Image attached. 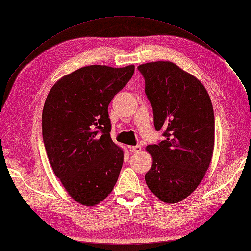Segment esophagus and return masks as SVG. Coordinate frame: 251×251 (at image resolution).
<instances>
[{"label":"esophagus","mask_w":251,"mask_h":251,"mask_svg":"<svg viewBox=\"0 0 251 251\" xmlns=\"http://www.w3.org/2000/svg\"><path fill=\"white\" fill-rule=\"evenodd\" d=\"M129 150L131 152H139L141 150H143V148L140 146H132V147H129Z\"/></svg>","instance_id":"obj_1"}]
</instances>
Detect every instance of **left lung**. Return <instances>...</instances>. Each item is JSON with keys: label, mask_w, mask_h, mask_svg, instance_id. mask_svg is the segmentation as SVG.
I'll return each instance as SVG.
<instances>
[{"label": "left lung", "mask_w": 251, "mask_h": 251, "mask_svg": "<svg viewBox=\"0 0 251 251\" xmlns=\"http://www.w3.org/2000/svg\"><path fill=\"white\" fill-rule=\"evenodd\" d=\"M145 92L164 140L150 145L149 189L166 203L187 198L203 179L214 147V114L202 83L170 61L140 64Z\"/></svg>", "instance_id": "obj_1"}]
</instances>
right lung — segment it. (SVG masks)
Masks as SVG:
<instances>
[{
	"label": "right lung",
	"mask_w": 251,
	"mask_h": 251,
	"mask_svg": "<svg viewBox=\"0 0 251 251\" xmlns=\"http://www.w3.org/2000/svg\"><path fill=\"white\" fill-rule=\"evenodd\" d=\"M134 65H89L51 88L42 114V135L52 169L77 202L93 206L118 180L124 154L111 138L107 107L131 79Z\"/></svg>",
	"instance_id": "1"
}]
</instances>
